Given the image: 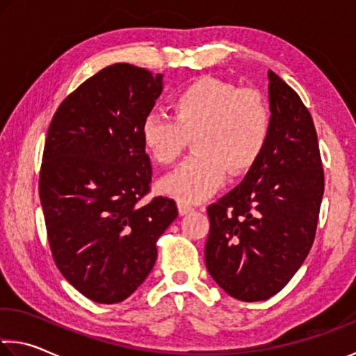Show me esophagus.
I'll use <instances>...</instances> for the list:
<instances>
[{
	"mask_svg": "<svg viewBox=\"0 0 356 356\" xmlns=\"http://www.w3.org/2000/svg\"><path fill=\"white\" fill-rule=\"evenodd\" d=\"M177 207H179V213H180V216H187V213L195 211L193 206L188 204V202H184V201H179V202H177Z\"/></svg>",
	"mask_w": 356,
	"mask_h": 356,
	"instance_id": "esophagus-1",
	"label": "esophagus"
}]
</instances>
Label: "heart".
I'll list each match as a JSON object with an SVG mask.
<instances>
[{"mask_svg":"<svg viewBox=\"0 0 356 356\" xmlns=\"http://www.w3.org/2000/svg\"><path fill=\"white\" fill-rule=\"evenodd\" d=\"M171 117L150 112L140 125L147 154L160 165H171L188 138L193 149L176 171L161 179L160 188L184 202L211 196L227 179L255 165L270 134V111L253 88H238L213 77L187 83L171 99Z\"/></svg>","mask_w":356,"mask_h":356,"instance_id":"obj_1","label":"heart"}]
</instances>
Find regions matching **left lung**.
Masks as SVG:
<instances>
[{
    "label": "left lung",
    "instance_id": "obj_1",
    "mask_svg": "<svg viewBox=\"0 0 356 356\" xmlns=\"http://www.w3.org/2000/svg\"><path fill=\"white\" fill-rule=\"evenodd\" d=\"M270 134L244 180L207 207L206 268L229 296L264 301L289 284L315 239L325 176L314 120L269 71Z\"/></svg>",
    "mask_w": 356,
    "mask_h": 356
}]
</instances>
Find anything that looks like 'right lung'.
Segmentation results:
<instances>
[{
    "instance_id": "right-lung-1",
    "label": "right lung",
    "mask_w": 356,
    "mask_h": 356,
    "mask_svg": "<svg viewBox=\"0 0 356 356\" xmlns=\"http://www.w3.org/2000/svg\"><path fill=\"white\" fill-rule=\"evenodd\" d=\"M163 76L115 63L56 109L44 145L39 198L56 268L99 304L136 291L156 261V241L177 217L174 200H140L152 182L140 139Z\"/></svg>"
}]
</instances>
